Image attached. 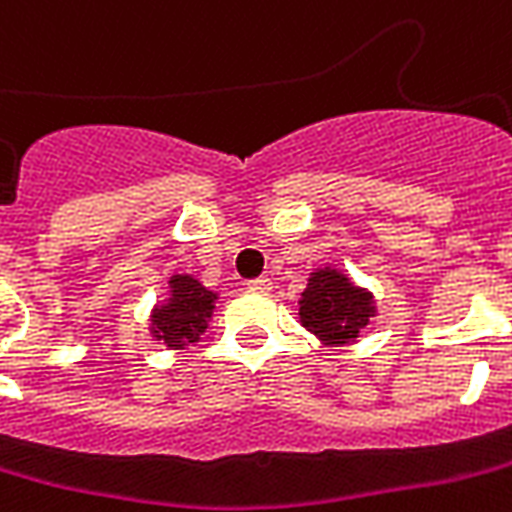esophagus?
<instances>
[{
	"mask_svg": "<svg viewBox=\"0 0 512 512\" xmlns=\"http://www.w3.org/2000/svg\"><path fill=\"white\" fill-rule=\"evenodd\" d=\"M247 290L257 292V295H265V292H271V279H268V276H257V279H249Z\"/></svg>",
	"mask_w": 512,
	"mask_h": 512,
	"instance_id": "esophagus-1",
	"label": "esophagus"
}]
</instances>
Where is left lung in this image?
Instances as JSON below:
<instances>
[{
  "instance_id": "1",
  "label": "left lung",
  "mask_w": 512,
  "mask_h": 512,
  "mask_svg": "<svg viewBox=\"0 0 512 512\" xmlns=\"http://www.w3.org/2000/svg\"><path fill=\"white\" fill-rule=\"evenodd\" d=\"M373 317L368 292L357 290L338 271H317L300 300V322L327 343H349Z\"/></svg>"
}]
</instances>
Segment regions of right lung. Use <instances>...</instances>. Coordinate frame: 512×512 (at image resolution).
<instances>
[{
    "instance_id": "right-lung-1",
    "label": "right lung",
    "mask_w": 512,
    "mask_h": 512,
    "mask_svg": "<svg viewBox=\"0 0 512 512\" xmlns=\"http://www.w3.org/2000/svg\"><path fill=\"white\" fill-rule=\"evenodd\" d=\"M214 295L193 276H174L171 279V298L166 306L155 308L152 314V333L171 349H182L198 341L206 330V319L212 317Z\"/></svg>"
}]
</instances>
